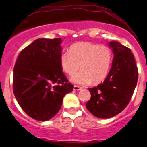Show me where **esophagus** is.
Wrapping results in <instances>:
<instances>
[{"label": "esophagus", "instance_id": "34e87169", "mask_svg": "<svg viewBox=\"0 0 147 147\" xmlns=\"http://www.w3.org/2000/svg\"><path fill=\"white\" fill-rule=\"evenodd\" d=\"M73 90H75V91H79V90H82V87H79V86H76V85H75V86H74Z\"/></svg>", "mask_w": 147, "mask_h": 147}]
</instances>
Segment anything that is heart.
Instances as JSON below:
<instances>
[{"label": "heart", "mask_w": 147, "mask_h": 147, "mask_svg": "<svg viewBox=\"0 0 147 147\" xmlns=\"http://www.w3.org/2000/svg\"><path fill=\"white\" fill-rule=\"evenodd\" d=\"M112 60L110 48L90 42H80L71 45L69 53L63 52L60 57L62 69L72 75L70 80L78 84H87L103 80L107 75Z\"/></svg>", "instance_id": "1"}]
</instances>
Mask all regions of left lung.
<instances>
[{"label":"left lung","mask_w":147,"mask_h":147,"mask_svg":"<svg viewBox=\"0 0 147 147\" xmlns=\"http://www.w3.org/2000/svg\"><path fill=\"white\" fill-rule=\"evenodd\" d=\"M114 54L111 69L101 84L88 88L91 98L86 108L96 117L107 119L120 113L132 97L138 70L131 50L119 42H109Z\"/></svg>","instance_id":"1"}]
</instances>
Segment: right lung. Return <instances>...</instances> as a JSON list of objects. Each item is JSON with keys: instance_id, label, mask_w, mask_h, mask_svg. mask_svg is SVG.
Returning <instances> with one entry per match:
<instances>
[{"instance_id": "add662e5", "label": "right lung", "mask_w": 147, "mask_h": 147, "mask_svg": "<svg viewBox=\"0 0 147 147\" xmlns=\"http://www.w3.org/2000/svg\"><path fill=\"white\" fill-rule=\"evenodd\" d=\"M60 38L35 40L23 49L13 69V93L25 112L38 121L53 118L73 90L62 71Z\"/></svg>"}]
</instances>
